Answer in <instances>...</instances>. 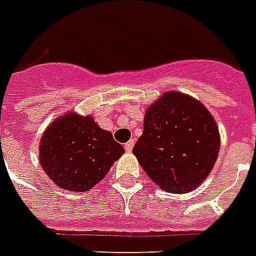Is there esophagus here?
I'll list each match as a JSON object with an SVG mask.
<instances>
[{
    "instance_id": "esophagus-1",
    "label": "esophagus",
    "mask_w": 256,
    "mask_h": 256,
    "mask_svg": "<svg viewBox=\"0 0 256 256\" xmlns=\"http://www.w3.org/2000/svg\"><path fill=\"white\" fill-rule=\"evenodd\" d=\"M134 146H135V140H130L128 143H126V152H130V151H132V148H134Z\"/></svg>"
}]
</instances>
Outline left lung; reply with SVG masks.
I'll return each instance as SVG.
<instances>
[{
    "mask_svg": "<svg viewBox=\"0 0 256 256\" xmlns=\"http://www.w3.org/2000/svg\"><path fill=\"white\" fill-rule=\"evenodd\" d=\"M220 150L216 121L188 94L166 92L147 109L132 152L164 192L184 194L202 184Z\"/></svg>",
    "mask_w": 256,
    "mask_h": 256,
    "instance_id": "obj_1",
    "label": "left lung"
}]
</instances>
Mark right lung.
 I'll list each match as a JSON object with an SVG mask.
<instances>
[{"label":"right lung","mask_w":256,"mask_h":256,"mask_svg":"<svg viewBox=\"0 0 256 256\" xmlns=\"http://www.w3.org/2000/svg\"><path fill=\"white\" fill-rule=\"evenodd\" d=\"M39 152L40 164L55 185L71 192H88L106 176L124 148L93 117L71 112L46 130Z\"/></svg>","instance_id":"obj_1"}]
</instances>
